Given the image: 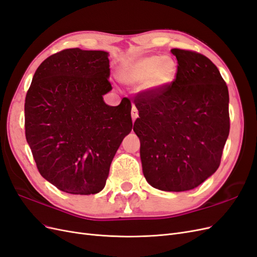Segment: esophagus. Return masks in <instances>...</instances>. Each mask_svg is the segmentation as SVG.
Here are the masks:
<instances>
[{
    "label": "esophagus",
    "instance_id": "esophagus-1",
    "mask_svg": "<svg viewBox=\"0 0 257 257\" xmlns=\"http://www.w3.org/2000/svg\"><path fill=\"white\" fill-rule=\"evenodd\" d=\"M131 115H132V120H133V122L138 118V110H137V108H136L134 105L132 106Z\"/></svg>",
    "mask_w": 257,
    "mask_h": 257
}]
</instances>
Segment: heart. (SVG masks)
Masks as SVG:
<instances>
[{"label":"heart","instance_id":"obj_1","mask_svg":"<svg viewBox=\"0 0 257 257\" xmlns=\"http://www.w3.org/2000/svg\"><path fill=\"white\" fill-rule=\"evenodd\" d=\"M177 69V63L173 58L152 54L128 62L120 71L119 77L127 84L145 82L147 89L157 91L175 80Z\"/></svg>","mask_w":257,"mask_h":257}]
</instances>
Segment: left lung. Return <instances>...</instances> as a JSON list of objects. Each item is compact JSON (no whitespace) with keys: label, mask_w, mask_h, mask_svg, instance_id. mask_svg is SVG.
Wrapping results in <instances>:
<instances>
[{"label":"left lung","mask_w":257,"mask_h":257,"mask_svg":"<svg viewBox=\"0 0 257 257\" xmlns=\"http://www.w3.org/2000/svg\"><path fill=\"white\" fill-rule=\"evenodd\" d=\"M176 79L161 90L138 93L143 173L153 188L183 192L219 168L229 134V95L217 67L198 52L172 49ZM143 144H142L141 143Z\"/></svg>","instance_id":"1"}]
</instances>
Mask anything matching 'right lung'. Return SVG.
Instances as JSON below:
<instances>
[{"instance_id": "1", "label": "right lung", "mask_w": 257, "mask_h": 257, "mask_svg": "<svg viewBox=\"0 0 257 257\" xmlns=\"http://www.w3.org/2000/svg\"><path fill=\"white\" fill-rule=\"evenodd\" d=\"M109 53L72 48L38 66L25 103L26 138L40 174L76 195L104 189L114 154L132 131L128 98L109 106Z\"/></svg>"}]
</instances>
